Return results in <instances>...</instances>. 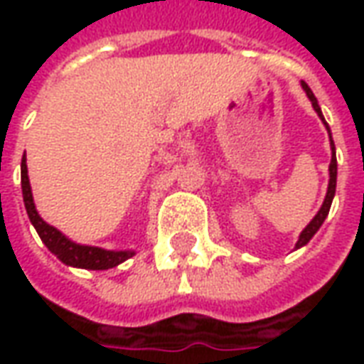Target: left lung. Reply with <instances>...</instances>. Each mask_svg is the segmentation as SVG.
I'll return each instance as SVG.
<instances>
[{"instance_id":"left-lung-1","label":"left lung","mask_w":364,"mask_h":364,"mask_svg":"<svg viewBox=\"0 0 364 364\" xmlns=\"http://www.w3.org/2000/svg\"><path fill=\"white\" fill-rule=\"evenodd\" d=\"M302 90L306 91V95H308V99L312 101V107L314 111L318 112V117H320L321 120H323V114H321V109L320 105H318V99H316V95L312 93V90L308 87V83L302 82ZM323 124H326V128H328L329 132V127L328 122L323 120ZM329 144H331V164H329V185H328V193H326V198H323V205H321V208L318 210V214L314 216L312 222L306 226L304 230H302V234H300V237H298L296 242V250L298 247H302V245H306L310 240L314 237V234L320 230V226L323 224V220H326V216L329 214V206H331V200H333V195H336V183H337V158H336V146H333V140H331V132H329Z\"/></svg>"}]
</instances>
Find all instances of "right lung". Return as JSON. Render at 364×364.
Masks as SVG:
<instances>
[{"mask_svg":"<svg viewBox=\"0 0 364 364\" xmlns=\"http://www.w3.org/2000/svg\"><path fill=\"white\" fill-rule=\"evenodd\" d=\"M21 187H23V200H25V208L33 226L38 232V236L44 242V245L50 250L62 263H66L70 267L80 269H91V271H103V269H111L120 265L122 261L130 259L134 252H107L101 247H93V245H80L68 240L60 230H56L50 224L38 216L35 208V200H33V193H31V183H28L27 175V158L23 156L21 159Z\"/></svg>","mask_w":364,"mask_h":364,"instance_id":"obj_1","label":"right lung"}]
</instances>
